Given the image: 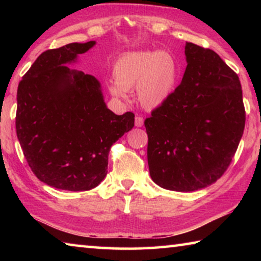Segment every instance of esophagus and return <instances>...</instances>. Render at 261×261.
<instances>
[{"label":"esophagus","mask_w":261,"mask_h":261,"mask_svg":"<svg viewBox=\"0 0 261 261\" xmlns=\"http://www.w3.org/2000/svg\"><path fill=\"white\" fill-rule=\"evenodd\" d=\"M143 124H144V118L141 117V116H136V118H135V125L140 127V126H143Z\"/></svg>","instance_id":"1"}]
</instances>
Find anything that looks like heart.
Listing matches in <instances>:
<instances>
[{
    "label": "heart",
    "instance_id": "b5f03b06",
    "mask_svg": "<svg viewBox=\"0 0 261 261\" xmlns=\"http://www.w3.org/2000/svg\"><path fill=\"white\" fill-rule=\"evenodd\" d=\"M114 83L109 92L118 99L137 87L140 103L156 108L173 94L177 81V64L166 51H135L121 56L113 68Z\"/></svg>",
    "mask_w": 261,
    "mask_h": 261
}]
</instances>
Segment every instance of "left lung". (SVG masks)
Here are the masks:
<instances>
[{"label":"left lung","instance_id":"obj_1","mask_svg":"<svg viewBox=\"0 0 261 261\" xmlns=\"http://www.w3.org/2000/svg\"><path fill=\"white\" fill-rule=\"evenodd\" d=\"M182 83L144 124L152 179L173 191H196L230 165L245 126L240 78L214 50L187 42Z\"/></svg>","mask_w":261,"mask_h":261}]
</instances>
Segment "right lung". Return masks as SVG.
<instances>
[{
	"instance_id": "obj_1",
	"label": "right lung",
	"mask_w": 261,
	"mask_h": 261,
	"mask_svg": "<svg viewBox=\"0 0 261 261\" xmlns=\"http://www.w3.org/2000/svg\"><path fill=\"white\" fill-rule=\"evenodd\" d=\"M95 45L69 43L35 60L17 90L16 132L33 174L49 187L87 191L107 175L112 145L135 125V114H114L98 79L72 70Z\"/></svg>"
}]
</instances>
